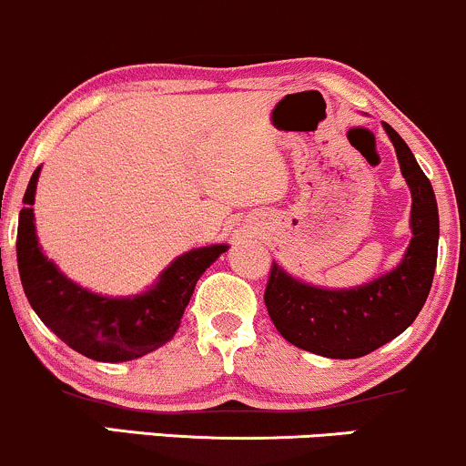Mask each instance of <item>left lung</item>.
<instances>
[{
    "label": "left lung",
    "mask_w": 466,
    "mask_h": 466,
    "mask_svg": "<svg viewBox=\"0 0 466 466\" xmlns=\"http://www.w3.org/2000/svg\"><path fill=\"white\" fill-rule=\"evenodd\" d=\"M411 190V238L403 263L357 289H318L296 280L276 263L269 269L265 307L289 344L330 357L357 360L403 333L430 296L438 258V206L430 179L410 147L383 122Z\"/></svg>",
    "instance_id": "obj_1"
}]
</instances>
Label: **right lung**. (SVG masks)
<instances>
[{
  "mask_svg": "<svg viewBox=\"0 0 466 466\" xmlns=\"http://www.w3.org/2000/svg\"><path fill=\"white\" fill-rule=\"evenodd\" d=\"M39 168L25 188L19 212L17 265L21 285L41 322L72 350L94 361H129L164 346L179 329L192 291L228 245L192 249L170 263L151 291L136 298H105L67 280L47 260L35 234V203Z\"/></svg>",
  "mask_w": 466,
  "mask_h": 466,
  "instance_id": "add662e5",
  "label": "right lung"
}]
</instances>
